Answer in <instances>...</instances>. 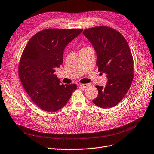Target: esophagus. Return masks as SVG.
I'll use <instances>...</instances> for the list:
<instances>
[{
  "instance_id": "esophagus-1",
  "label": "esophagus",
  "mask_w": 154,
  "mask_h": 154,
  "mask_svg": "<svg viewBox=\"0 0 154 154\" xmlns=\"http://www.w3.org/2000/svg\"><path fill=\"white\" fill-rule=\"evenodd\" d=\"M89 86H90L89 84H81L80 85V87H83V88H87L89 87Z\"/></svg>"
}]
</instances>
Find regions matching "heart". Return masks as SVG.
I'll list each match as a JSON object with an SVG mask.
<instances>
[{
	"label": "heart",
	"mask_w": 154,
	"mask_h": 154,
	"mask_svg": "<svg viewBox=\"0 0 154 154\" xmlns=\"http://www.w3.org/2000/svg\"><path fill=\"white\" fill-rule=\"evenodd\" d=\"M84 48H85V47H84Z\"/></svg>",
	"instance_id": "obj_1"
}]
</instances>
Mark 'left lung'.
Masks as SVG:
<instances>
[{
    "label": "left lung",
    "mask_w": 154,
    "mask_h": 154,
    "mask_svg": "<svg viewBox=\"0 0 154 154\" xmlns=\"http://www.w3.org/2000/svg\"><path fill=\"white\" fill-rule=\"evenodd\" d=\"M97 53V66L108 79L105 87L96 86L98 91L93 100L96 106L110 108L119 103L130 89L134 76V63L127 41L118 31L106 26L83 31Z\"/></svg>",
    "instance_id": "8db88e82"
}]
</instances>
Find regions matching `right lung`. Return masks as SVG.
Instances as JSON below:
<instances>
[{
	"label": "right lung",
	"instance_id": "right-lung-1",
	"mask_svg": "<svg viewBox=\"0 0 154 154\" xmlns=\"http://www.w3.org/2000/svg\"><path fill=\"white\" fill-rule=\"evenodd\" d=\"M82 29L49 28L33 35L23 50L18 73L31 100L41 109L55 112L69 101L76 84H60L55 68L63 63L66 46Z\"/></svg>",
	"mask_w": 154,
	"mask_h": 154
}]
</instances>
